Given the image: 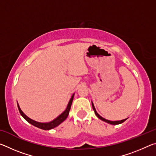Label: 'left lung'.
<instances>
[{
	"mask_svg": "<svg viewBox=\"0 0 156 156\" xmlns=\"http://www.w3.org/2000/svg\"><path fill=\"white\" fill-rule=\"evenodd\" d=\"M91 104H92V108H93V109H94V112H95V114H96V115L97 116V117L99 119L101 120L104 121V122H106L107 123H109V124H110V125H119V124H121V123L124 122H125V121L126 119H127V118H126V119L121 120H117V121H112V120H109L105 119V118H102L101 115H100L98 114V113H97L96 109H95V107H94V103H93V102H91Z\"/></svg>",
	"mask_w": 156,
	"mask_h": 156,
	"instance_id": "1",
	"label": "left lung"
}]
</instances>
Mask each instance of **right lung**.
Returning a JSON list of instances; mask_svg holds the SVG:
<instances>
[{
  "instance_id": "add662e5",
  "label": "right lung",
  "mask_w": 156,
  "mask_h": 156,
  "mask_svg": "<svg viewBox=\"0 0 156 156\" xmlns=\"http://www.w3.org/2000/svg\"><path fill=\"white\" fill-rule=\"evenodd\" d=\"M73 96H74V94L72 95V98H71L70 100L69 101L67 107V108H66V109L64 111V112H63L61 114L58 116L57 118H55L54 120H53L51 121V122H37V121L31 119V118H29L28 116L26 115L25 113L23 112V111L21 110L19 105H18V102H17V105H18V110H19L20 115H22L23 117L29 123H30L31 125L35 126H36V127H38L39 129H43V130H50V129H54L55 127H56L57 126L60 125V124H61L63 121H65L66 118H67L69 113V111L71 109V106H72Z\"/></svg>"
}]
</instances>
